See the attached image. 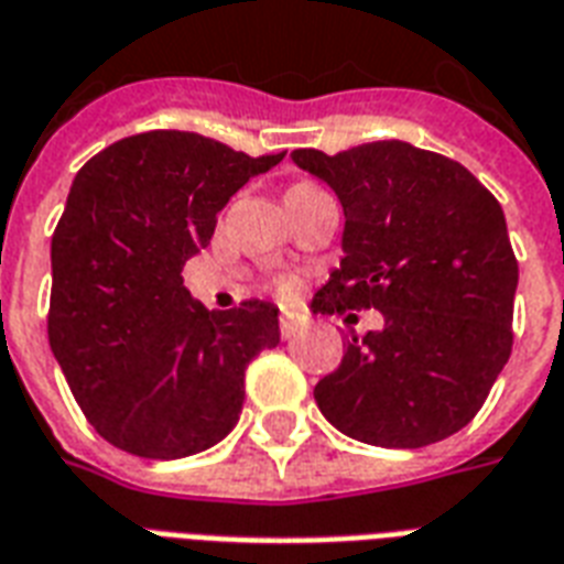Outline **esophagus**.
<instances>
[{
  "instance_id": "esophagus-1",
  "label": "esophagus",
  "mask_w": 564,
  "mask_h": 564,
  "mask_svg": "<svg viewBox=\"0 0 564 564\" xmlns=\"http://www.w3.org/2000/svg\"><path fill=\"white\" fill-rule=\"evenodd\" d=\"M278 328H281L283 339H292L301 330V319H295V316H281Z\"/></svg>"
}]
</instances>
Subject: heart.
Segmentation results:
<instances>
[{"label":"heart","instance_id":"obj_1","mask_svg":"<svg viewBox=\"0 0 564 564\" xmlns=\"http://www.w3.org/2000/svg\"><path fill=\"white\" fill-rule=\"evenodd\" d=\"M295 186H301V183H295ZM281 290H283V292H292V283H290V281H283V283H281Z\"/></svg>","mask_w":564,"mask_h":564}]
</instances>
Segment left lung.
Returning a JSON list of instances; mask_svg holds the SVG:
<instances>
[{"instance_id": "8db88e82", "label": "left lung", "mask_w": 564, "mask_h": 564, "mask_svg": "<svg viewBox=\"0 0 564 564\" xmlns=\"http://www.w3.org/2000/svg\"><path fill=\"white\" fill-rule=\"evenodd\" d=\"M292 159L346 213V257L313 307L384 316V328L346 343L313 390L316 405L343 435L387 449L455 435L485 405L514 339L518 260L502 206L462 162L408 141L334 156L301 148Z\"/></svg>"}]
</instances>
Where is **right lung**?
<instances>
[{
    "label": "right lung",
    "mask_w": 564,
    "mask_h": 564,
    "mask_svg": "<svg viewBox=\"0 0 564 564\" xmlns=\"http://www.w3.org/2000/svg\"><path fill=\"white\" fill-rule=\"evenodd\" d=\"M281 159L150 129L79 167L53 234L46 330L82 414L111 446L183 458L242 414L245 369L281 339L278 307L206 311L183 265L209 245L227 200Z\"/></svg>",
    "instance_id": "1"
}]
</instances>
